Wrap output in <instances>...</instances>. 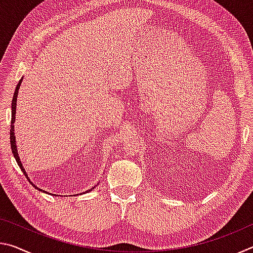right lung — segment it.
Returning a JSON list of instances; mask_svg holds the SVG:
<instances>
[{
	"label": "right lung",
	"instance_id": "1",
	"mask_svg": "<svg viewBox=\"0 0 253 253\" xmlns=\"http://www.w3.org/2000/svg\"><path fill=\"white\" fill-rule=\"evenodd\" d=\"M22 80H23V77H22V78H21V80L19 81V84H16V88H15V91H14V95H13V99H12V106H11V108H12V117H11V129H10L11 149H12V153H13V156H14V158H15L16 163H18V165L20 166L21 170H22L23 174H24L25 176H27V178L29 179V182L31 183L32 185L37 188V190H39V191L43 192V193H44V192H45L44 190H41V188L36 186L31 181H30V178L28 177V174H27V172H25V169H24V168H23L22 163H21V161H20V157H19V154H18V148H16L15 135H14V134H15V132H14V123H15V114H16V100H18V93H19L20 85H21V84H22ZM93 187H95V186H93ZM93 187H92V188H93ZM92 188H89V190L84 192V193H87V192H89V191H92ZM45 193H48V192H45ZM84 193H80V194H84ZM50 194H51V193H50ZM51 195H55V194H51Z\"/></svg>",
	"mask_w": 253,
	"mask_h": 253
}]
</instances>
